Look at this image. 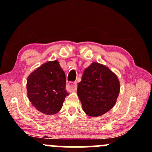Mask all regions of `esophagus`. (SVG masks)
Masks as SVG:
<instances>
[{
  "label": "esophagus",
  "mask_w": 152,
  "mask_h": 152,
  "mask_svg": "<svg viewBox=\"0 0 152 152\" xmlns=\"http://www.w3.org/2000/svg\"><path fill=\"white\" fill-rule=\"evenodd\" d=\"M66 88L69 91H75L77 88V83L76 81H70L67 83L66 85Z\"/></svg>",
  "instance_id": "esophagus-1"
}]
</instances>
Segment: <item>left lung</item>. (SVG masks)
<instances>
[{
	"mask_svg": "<svg viewBox=\"0 0 152 152\" xmlns=\"http://www.w3.org/2000/svg\"><path fill=\"white\" fill-rule=\"evenodd\" d=\"M116 75L108 67L94 62L84 70L78 83L77 94L88 116H102L112 109L119 94Z\"/></svg>",
	"mask_w": 152,
	"mask_h": 152,
	"instance_id": "left-lung-1",
	"label": "left lung"
}]
</instances>
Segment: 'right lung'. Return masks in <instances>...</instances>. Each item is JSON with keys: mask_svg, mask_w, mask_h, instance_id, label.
<instances>
[{"mask_svg": "<svg viewBox=\"0 0 152 152\" xmlns=\"http://www.w3.org/2000/svg\"><path fill=\"white\" fill-rule=\"evenodd\" d=\"M66 81L65 73L58 61L45 63L28 77V97L32 105L43 114H56L69 95Z\"/></svg>", "mask_w": 152, "mask_h": 152, "instance_id": "right-lung-1", "label": "right lung"}]
</instances>
